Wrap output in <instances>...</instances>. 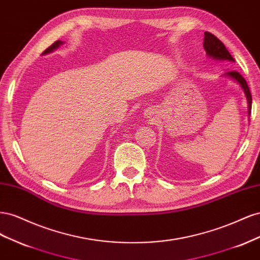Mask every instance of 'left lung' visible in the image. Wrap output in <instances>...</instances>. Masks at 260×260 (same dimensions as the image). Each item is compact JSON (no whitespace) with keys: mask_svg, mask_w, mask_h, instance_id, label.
Listing matches in <instances>:
<instances>
[{"mask_svg":"<svg viewBox=\"0 0 260 260\" xmlns=\"http://www.w3.org/2000/svg\"><path fill=\"white\" fill-rule=\"evenodd\" d=\"M205 37H204V49L206 51L207 56H209L212 59L216 60H226V61H232L234 62V58L231 56V54L229 53L225 49L224 44L219 40L217 37H215L210 32H206L204 34ZM223 76L231 78L232 80H234L235 82H238L241 88L243 89L244 93H245V96L247 100V104H248V116H250V112H251V94L249 91V88L247 85L246 80L240 75V73L235 72V70H230V72H226Z\"/></svg>","mask_w":260,"mask_h":260,"instance_id":"8db88e82","label":"left lung"}]
</instances>
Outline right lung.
Masks as SVG:
<instances>
[{"mask_svg": "<svg viewBox=\"0 0 260 260\" xmlns=\"http://www.w3.org/2000/svg\"><path fill=\"white\" fill-rule=\"evenodd\" d=\"M62 43H64V42L60 41V40H58V41H55L51 46H49V48L46 49V50L43 52V54H48V53H51V52L55 51V50H56V49L58 48V46H59V45H61Z\"/></svg>", "mask_w": 260, "mask_h": 260, "instance_id": "add662e5", "label": "right lung"}]
</instances>
